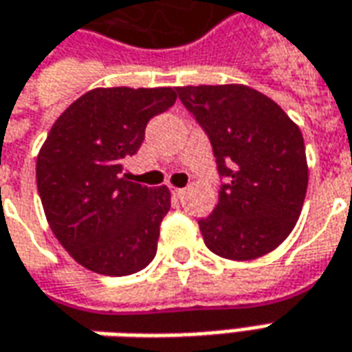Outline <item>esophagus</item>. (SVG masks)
<instances>
[{
	"label": "esophagus",
	"instance_id": "1",
	"mask_svg": "<svg viewBox=\"0 0 352 352\" xmlns=\"http://www.w3.org/2000/svg\"><path fill=\"white\" fill-rule=\"evenodd\" d=\"M174 197H176V199H184V195H186V190H184V188H174Z\"/></svg>",
	"mask_w": 352,
	"mask_h": 352
}]
</instances>
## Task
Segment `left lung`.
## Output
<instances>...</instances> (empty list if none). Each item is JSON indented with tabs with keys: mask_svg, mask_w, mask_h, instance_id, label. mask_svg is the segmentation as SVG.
Returning a JSON list of instances; mask_svg holds the SVG:
<instances>
[{
	"mask_svg": "<svg viewBox=\"0 0 352 352\" xmlns=\"http://www.w3.org/2000/svg\"><path fill=\"white\" fill-rule=\"evenodd\" d=\"M184 106L211 139L228 178L214 211L199 219L205 246L234 261L273 252L292 232L308 188L298 126L270 96L246 85L178 87Z\"/></svg>",
	"mask_w": 352,
	"mask_h": 352,
	"instance_id": "1",
	"label": "left lung"
}]
</instances>
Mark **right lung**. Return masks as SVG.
Returning <instances> with one entry per match:
<instances>
[{
	"instance_id": "obj_1",
	"label": "right lung",
	"mask_w": 352,
	"mask_h": 352,
	"mask_svg": "<svg viewBox=\"0 0 352 352\" xmlns=\"http://www.w3.org/2000/svg\"><path fill=\"white\" fill-rule=\"evenodd\" d=\"M176 91L93 89L50 129L36 159L40 201L52 232L85 270L122 277L155 258L170 192L129 182L124 159L138 153L147 122L176 102Z\"/></svg>"
}]
</instances>
